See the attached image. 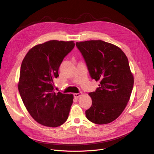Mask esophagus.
<instances>
[{
  "label": "esophagus",
  "instance_id": "34e87169",
  "mask_svg": "<svg viewBox=\"0 0 154 154\" xmlns=\"http://www.w3.org/2000/svg\"><path fill=\"white\" fill-rule=\"evenodd\" d=\"M82 92H79V93H77V94H74V97L75 98H78L79 97H80V95H82Z\"/></svg>",
  "mask_w": 154,
  "mask_h": 154
}]
</instances>
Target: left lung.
Wrapping results in <instances>:
<instances>
[{
  "mask_svg": "<svg viewBox=\"0 0 154 154\" xmlns=\"http://www.w3.org/2000/svg\"><path fill=\"white\" fill-rule=\"evenodd\" d=\"M92 79L99 87L90 92L92 103L87 119L96 124L112 122L122 114L134 86L128 60L120 48L102 40L76 42Z\"/></svg>",
  "mask_w": 154,
  "mask_h": 154,
  "instance_id": "8db88e82",
  "label": "left lung"
}]
</instances>
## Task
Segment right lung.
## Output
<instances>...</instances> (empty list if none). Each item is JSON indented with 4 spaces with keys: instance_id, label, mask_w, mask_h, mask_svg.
<instances>
[{
    "instance_id": "obj_1",
    "label": "right lung",
    "mask_w": 154,
    "mask_h": 154,
    "mask_svg": "<svg viewBox=\"0 0 154 154\" xmlns=\"http://www.w3.org/2000/svg\"><path fill=\"white\" fill-rule=\"evenodd\" d=\"M75 46L74 41L50 40L27 52L20 67L19 91L27 111L36 122L56 127L67 120L72 94L54 92L53 79L65 57Z\"/></svg>"
}]
</instances>
